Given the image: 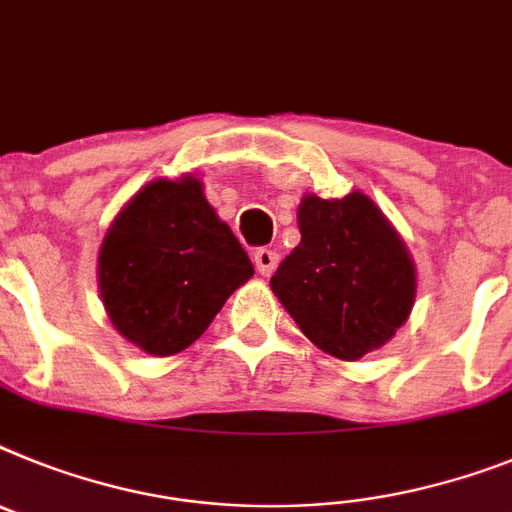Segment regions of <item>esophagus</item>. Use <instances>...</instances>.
<instances>
[{
	"label": "esophagus",
	"instance_id": "esophagus-1",
	"mask_svg": "<svg viewBox=\"0 0 512 512\" xmlns=\"http://www.w3.org/2000/svg\"><path fill=\"white\" fill-rule=\"evenodd\" d=\"M253 264H256V272L269 277V274L277 269L279 253L272 251V248H256V253H253Z\"/></svg>",
	"mask_w": 512,
	"mask_h": 512
}]
</instances>
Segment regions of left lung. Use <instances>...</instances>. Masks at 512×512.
I'll use <instances>...</instances> for the list:
<instances>
[{
	"mask_svg": "<svg viewBox=\"0 0 512 512\" xmlns=\"http://www.w3.org/2000/svg\"><path fill=\"white\" fill-rule=\"evenodd\" d=\"M300 243L272 290L310 342L339 360H360L396 334L414 305V264L381 209L355 191L305 196Z\"/></svg>",
	"mask_w": 512,
	"mask_h": 512,
	"instance_id": "8db88e82",
	"label": "left lung"
}]
</instances>
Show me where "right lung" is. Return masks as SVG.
Returning a JSON list of instances; mask_svg holds the SVG:
<instances>
[{
  "instance_id": "obj_1",
  "label": "right lung",
  "mask_w": 512,
  "mask_h": 512,
  "mask_svg": "<svg viewBox=\"0 0 512 512\" xmlns=\"http://www.w3.org/2000/svg\"><path fill=\"white\" fill-rule=\"evenodd\" d=\"M251 277L248 253L191 176L147 183L100 246L108 318L147 355H176L196 342Z\"/></svg>"
}]
</instances>
